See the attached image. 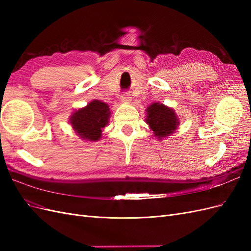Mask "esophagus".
<instances>
[{
    "label": "esophagus",
    "instance_id": "obj_1",
    "mask_svg": "<svg viewBox=\"0 0 251 251\" xmlns=\"http://www.w3.org/2000/svg\"><path fill=\"white\" fill-rule=\"evenodd\" d=\"M121 101L125 102V103H130L132 101V98L130 97V95H128L127 93H125L121 95Z\"/></svg>",
    "mask_w": 251,
    "mask_h": 251
}]
</instances>
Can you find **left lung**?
Listing matches in <instances>:
<instances>
[{
  "instance_id": "1",
  "label": "left lung",
  "mask_w": 251,
  "mask_h": 251,
  "mask_svg": "<svg viewBox=\"0 0 251 251\" xmlns=\"http://www.w3.org/2000/svg\"><path fill=\"white\" fill-rule=\"evenodd\" d=\"M146 123L158 140H163L178 130L180 119L174 109L161 102L151 103L146 109Z\"/></svg>"
}]
</instances>
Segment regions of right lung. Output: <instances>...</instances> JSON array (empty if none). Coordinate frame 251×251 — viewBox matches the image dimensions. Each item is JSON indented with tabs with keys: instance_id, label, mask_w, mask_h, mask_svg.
Returning <instances> with one entry per match:
<instances>
[{
	"instance_id": "add662e5",
	"label": "right lung",
	"mask_w": 251,
	"mask_h": 251,
	"mask_svg": "<svg viewBox=\"0 0 251 251\" xmlns=\"http://www.w3.org/2000/svg\"><path fill=\"white\" fill-rule=\"evenodd\" d=\"M110 117L109 104L94 100L86 107L72 112L69 124L80 139L95 142L101 138L102 130L109 125Z\"/></svg>"
}]
</instances>
